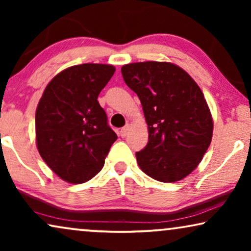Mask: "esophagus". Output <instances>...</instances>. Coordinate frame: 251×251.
Listing matches in <instances>:
<instances>
[{
	"instance_id": "34e87169",
	"label": "esophagus",
	"mask_w": 251,
	"mask_h": 251,
	"mask_svg": "<svg viewBox=\"0 0 251 251\" xmlns=\"http://www.w3.org/2000/svg\"><path fill=\"white\" fill-rule=\"evenodd\" d=\"M129 129H130V126H129V125H126V126H123V128H122L121 130H120V136H121V137H126V135H128Z\"/></svg>"
}]
</instances>
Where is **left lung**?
<instances>
[{
	"label": "left lung",
	"instance_id": "obj_1",
	"mask_svg": "<svg viewBox=\"0 0 251 251\" xmlns=\"http://www.w3.org/2000/svg\"><path fill=\"white\" fill-rule=\"evenodd\" d=\"M126 84L138 96L149 143L136 153L147 176L174 183L188 176L211 143L214 122L201 89L177 65L144 61L122 66Z\"/></svg>",
	"mask_w": 251,
	"mask_h": 251
}]
</instances>
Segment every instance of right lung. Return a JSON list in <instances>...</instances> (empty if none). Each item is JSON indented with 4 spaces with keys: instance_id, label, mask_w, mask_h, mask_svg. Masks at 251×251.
<instances>
[{
    "instance_id": "1",
    "label": "right lung",
    "mask_w": 251,
    "mask_h": 251,
    "mask_svg": "<svg viewBox=\"0 0 251 251\" xmlns=\"http://www.w3.org/2000/svg\"><path fill=\"white\" fill-rule=\"evenodd\" d=\"M115 67L82 64L49 82L35 113L36 146L51 170L71 184H82L104 167L118 136L97 100Z\"/></svg>"
}]
</instances>
